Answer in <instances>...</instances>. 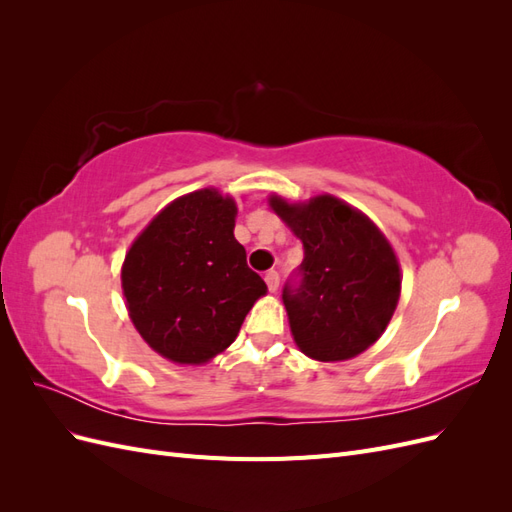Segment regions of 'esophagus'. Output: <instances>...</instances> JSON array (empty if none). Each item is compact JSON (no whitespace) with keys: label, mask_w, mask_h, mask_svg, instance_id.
Listing matches in <instances>:
<instances>
[{"label":"esophagus","mask_w":512,"mask_h":512,"mask_svg":"<svg viewBox=\"0 0 512 512\" xmlns=\"http://www.w3.org/2000/svg\"><path fill=\"white\" fill-rule=\"evenodd\" d=\"M265 282H267L269 290L275 292L277 286H280V273H277V271H267V273H265Z\"/></svg>","instance_id":"esophagus-1"}]
</instances>
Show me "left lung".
Wrapping results in <instances>:
<instances>
[{
	"instance_id": "left-lung-1",
	"label": "left lung",
	"mask_w": 512,
	"mask_h": 512,
	"mask_svg": "<svg viewBox=\"0 0 512 512\" xmlns=\"http://www.w3.org/2000/svg\"><path fill=\"white\" fill-rule=\"evenodd\" d=\"M271 209L303 243L299 280L282 299L294 342L316 361H346L384 333L401 292L391 243L367 215L331 194Z\"/></svg>"
}]
</instances>
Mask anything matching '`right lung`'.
Listing matches in <instances>:
<instances>
[{
    "mask_svg": "<svg viewBox=\"0 0 512 512\" xmlns=\"http://www.w3.org/2000/svg\"><path fill=\"white\" fill-rule=\"evenodd\" d=\"M237 205L215 188L166 205L121 267L130 318L164 359L200 365L224 352L267 292L235 239Z\"/></svg>",
    "mask_w": 512,
    "mask_h": 512,
    "instance_id": "right-lung-1",
    "label": "right lung"
}]
</instances>
